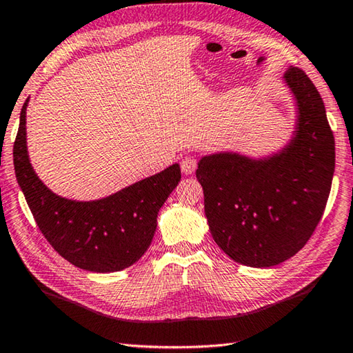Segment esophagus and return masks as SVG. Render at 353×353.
Listing matches in <instances>:
<instances>
[{
    "label": "esophagus",
    "mask_w": 353,
    "mask_h": 353,
    "mask_svg": "<svg viewBox=\"0 0 353 353\" xmlns=\"http://www.w3.org/2000/svg\"><path fill=\"white\" fill-rule=\"evenodd\" d=\"M196 168H198V160H196V157H191V155H187V157L182 159L181 170H182L183 174L191 176L196 171Z\"/></svg>",
    "instance_id": "obj_1"
}]
</instances>
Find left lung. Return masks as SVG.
<instances>
[{"instance_id":"obj_1","label":"left lung","mask_w":353,"mask_h":353,"mask_svg":"<svg viewBox=\"0 0 353 353\" xmlns=\"http://www.w3.org/2000/svg\"><path fill=\"white\" fill-rule=\"evenodd\" d=\"M285 82L296 98L297 124L282 151L259 160L212 154L196 170L214 243L252 268L276 266L305 246L332 188L334 137L324 101L301 68L286 70Z\"/></svg>"}]
</instances>
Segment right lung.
<instances>
[{"label": "right lung", "instance_id": "right-lung-1", "mask_svg": "<svg viewBox=\"0 0 353 353\" xmlns=\"http://www.w3.org/2000/svg\"><path fill=\"white\" fill-rule=\"evenodd\" d=\"M14 143V166L32 216L59 255L81 270L113 272L129 268L146 252L157 229L159 210L181 181L177 163L104 199L61 198L32 170L26 148V107Z\"/></svg>", "mask_w": 353, "mask_h": 353}]
</instances>
